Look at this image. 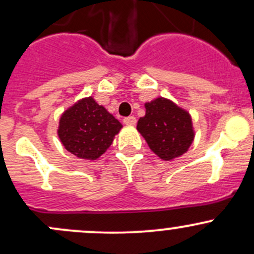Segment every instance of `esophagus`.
<instances>
[{"instance_id": "34e87169", "label": "esophagus", "mask_w": 254, "mask_h": 254, "mask_svg": "<svg viewBox=\"0 0 254 254\" xmlns=\"http://www.w3.org/2000/svg\"><path fill=\"white\" fill-rule=\"evenodd\" d=\"M124 124H127V125H135L136 124V118L133 116L127 117V118H124Z\"/></svg>"}]
</instances>
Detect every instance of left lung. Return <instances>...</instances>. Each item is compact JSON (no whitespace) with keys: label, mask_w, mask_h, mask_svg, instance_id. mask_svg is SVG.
I'll return each instance as SVG.
<instances>
[{"label":"left lung","mask_w":254,"mask_h":254,"mask_svg":"<svg viewBox=\"0 0 254 254\" xmlns=\"http://www.w3.org/2000/svg\"><path fill=\"white\" fill-rule=\"evenodd\" d=\"M146 114L137 122L138 132L163 160H172L188 150L194 140L190 114L171 100L158 97L146 102Z\"/></svg>","instance_id":"left-lung-1"}]
</instances>
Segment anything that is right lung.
Segmentation results:
<instances>
[{
  "label": "right lung",
  "instance_id": "right-lung-1",
  "mask_svg": "<svg viewBox=\"0 0 254 254\" xmlns=\"http://www.w3.org/2000/svg\"><path fill=\"white\" fill-rule=\"evenodd\" d=\"M123 125L93 97H85L67 108L59 122L58 135L69 153L95 160L110 148Z\"/></svg>",
  "mask_w": 254,
  "mask_h": 254
}]
</instances>
